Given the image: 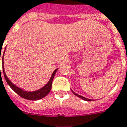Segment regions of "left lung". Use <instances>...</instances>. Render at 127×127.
<instances>
[{
	"instance_id": "obj_1",
	"label": "left lung",
	"mask_w": 127,
	"mask_h": 127,
	"mask_svg": "<svg viewBox=\"0 0 127 127\" xmlns=\"http://www.w3.org/2000/svg\"><path fill=\"white\" fill-rule=\"evenodd\" d=\"M71 91H72L73 93V94H74L75 95H76V96H77V97H80V98L83 99V100H85V101H92V99H87V98H85V97H83V96H81V95H78V94H77V93H75L74 91H72V90H71Z\"/></svg>"
}]
</instances>
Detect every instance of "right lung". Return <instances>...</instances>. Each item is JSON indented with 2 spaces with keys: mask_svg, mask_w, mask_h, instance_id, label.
Listing matches in <instances>:
<instances>
[{
  "mask_svg": "<svg viewBox=\"0 0 127 127\" xmlns=\"http://www.w3.org/2000/svg\"><path fill=\"white\" fill-rule=\"evenodd\" d=\"M6 50V48H5ZM4 52L5 50L4 51L3 56H2V70H3V73L4 78H5L6 81L7 82L8 85H9L10 87H11V89L13 90L14 92L17 93L18 95H20V97H22L24 99H28V100H32V101H36V100H39L42 98H44V97H46V95H48V93H50V90L52 89V81L54 75H56V73L58 71V69H56L53 72L52 76L50 77V80L48 83H46V85H44V87H42L41 89L36 90L34 91H26L23 90L22 89H20V87L16 86L14 84L12 83L11 81H10L9 79L8 78L6 75L4 71Z\"/></svg>",
  "mask_w": 127,
  "mask_h": 127,
  "instance_id": "add662e5",
  "label": "right lung"
}]
</instances>
